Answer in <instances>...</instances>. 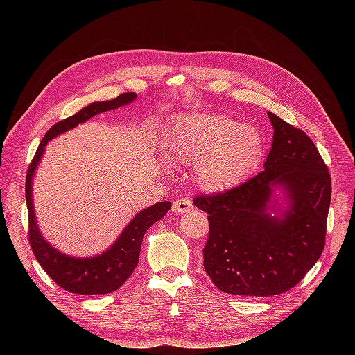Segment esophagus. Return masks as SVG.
Listing matches in <instances>:
<instances>
[{
    "mask_svg": "<svg viewBox=\"0 0 355 355\" xmlns=\"http://www.w3.org/2000/svg\"><path fill=\"white\" fill-rule=\"evenodd\" d=\"M171 210L175 213H187L192 210V202L188 198H179L173 201V206H171Z\"/></svg>",
    "mask_w": 355,
    "mask_h": 355,
    "instance_id": "1",
    "label": "esophagus"
}]
</instances>
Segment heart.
I'll list each match as a JSON object with an SVG mask.
<instances>
[{"instance_id": "b5f03b06", "label": "heart", "mask_w": 355, "mask_h": 355, "mask_svg": "<svg viewBox=\"0 0 355 355\" xmlns=\"http://www.w3.org/2000/svg\"><path fill=\"white\" fill-rule=\"evenodd\" d=\"M166 154L194 164L192 173L202 189L227 191L249 176L263 154V137L252 124L216 114H189L171 124Z\"/></svg>"}]
</instances>
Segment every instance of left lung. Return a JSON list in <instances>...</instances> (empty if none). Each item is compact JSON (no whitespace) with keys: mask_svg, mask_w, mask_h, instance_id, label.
<instances>
[{"mask_svg":"<svg viewBox=\"0 0 355 355\" xmlns=\"http://www.w3.org/2000/svg\"><path fill=\"white\" fill-rule=\"evenodd\" d=\"M274 127L263 171L218 194L194 198L207 213L204 270L230 295L274 296L295 287L324 249L329 168L309 136L268 112ZM282 187V211L272 194ZM275 216H272V211Z\"/></svg>","mask_w":355,"mask_h":355,"instance_id":"left-lung-1","label":"left lung"}]
</instances>
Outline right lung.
Returning <instances> with one entry per match:
<instances>
[{"instance_id":"obj_1","label":"right lung","mask_w":355,"mask_h":355,"mask_svg":"<svg viewBox=\"0 0 355 355\" xmlns=\"http://www.w3.org/2000/svg\"><path fill=\"white\" fill-rule=\"evenodd\" d=\"M136 98V93H123L112 101L93 102L75 115L56 123L44 135V137H42L37 153L29 164L26 173L25 196L29 220L28 237L31 249L34 252L38 263L42 266V270L47 272L53 282L59 284L63 290H67V292L92 296L106 295L120 288L137 266L139 253H141L142 239L145 232L151 225L164 218V214L171 207V202L161 201L151 207H146L142 211H139L120 234V237L102 254L92 257H72L60 253L55 247L50 245L41 235L35 219L34 204H32V179H34L37 166L42 154H44L46 145L53 137L71 130V128L90 120L92 116L101 112L116 110L120 106L130 103Z\"/></svg>"}]
</instances>
